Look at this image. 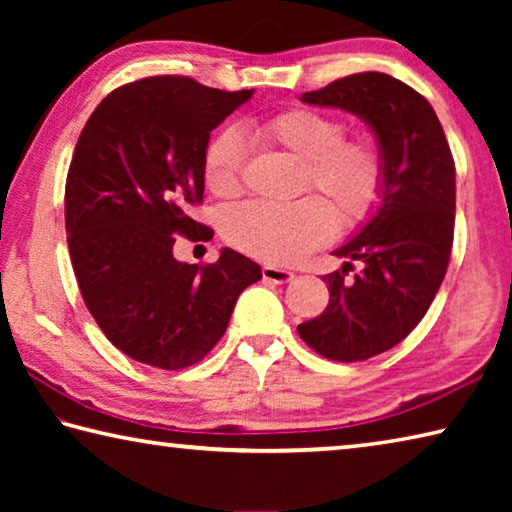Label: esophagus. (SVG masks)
Segmentation results:
<instances>
[{"label":"esophagus","mask_w":512,"mask_h":512,"mask_svg":"<svg viewBox=\"0 0 512 512\" xmlns=\"http://www.w3.org/2000/svg\"><path fill=\"white\" fill-rule=\"evenodd\" d=\"M262 275L266 282H273V284H287L293 280L291 271H284V268H277V266H264Z\"/></svg>","instance_id":"34e87169"}]
</instances>
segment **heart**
<instances>
[{
    "label": "heart",
    "mask_w": 512,
    "mask_h": 512,
    "mask_svg": "<svg viewBox=\"0 0 512 512\" xmlns=\"http://www.w3.org/2000/svg\"><path fill=\"white\" fill-rule=\"evenodd\" d=\"M253 135L302 160L300 192L291 205L244 203L225 214L223 239L264 264L293 266L332 241L336 223L354 228L372 212L384 187V158L368 137H345L329 112L291 108L253 124ZM248 149L237 131H221L205 149L203 178L219 198L244 187Z\"/></svg>",
    "instance_id": "obj_1"
}]
</instances>
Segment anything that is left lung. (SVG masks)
I'll list each match as a JSON object with an SVG mask.
<instances>
[{
    "mask_svg": "<svg viewBox=\"0 0 512 512\" xmlns=\"http://www.w3.org/2000/svg\"><path fill=\"white\" fill-rule=\"evenodd\" d=\"M300 99L361 117L384 158L375 212L334 250L350 262L323 277L327 309L298 325L300 339L323 357L366 361L413 332L445 280L456 216L454 158L431 103L388 74H352ZM352 258L362 271L348 281Z\"/></svg>",
    "mask_w": 512,
    "mask_h": 512,
    "instance_id": "obj_1",
    "label": "left lung"
}]
</instances>
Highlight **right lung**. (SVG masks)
<instances>
[{
	"mask_svg": "<svg viewBox=\"0 0 512 512\" xmlns=\"http://www.w3.org/2000/svg\"><path fill=\"white\" fill-rule=\"evenodd\" d=\"M253 92L151 76L112 90L76 142L65 185L69 257L85 307L135 361L194 366L225 334L239 293L262 277L230 248L205 266L173 257L178 237H214L192 219L203 201L205 149Z\"/></svg>",
	"mask_w": 512,
	"mask_h": 512,
	"instance_id": "obj_1",
	"label": "right lung"
}]
</instances>
